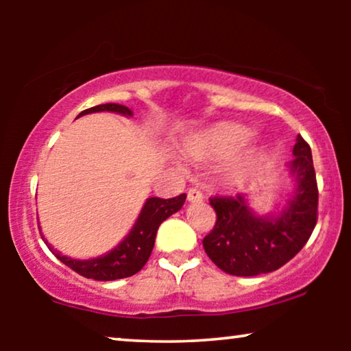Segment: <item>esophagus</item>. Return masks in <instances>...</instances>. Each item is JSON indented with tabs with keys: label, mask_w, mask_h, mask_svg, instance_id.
Listing matches in <instances>:
<instances>
[{
	"label": "esophagus",
	"mask_w": 351,
	"mask_h": 351,
	"mask_svg": "<svg viewBox=\"0 0 351 351\" xmlns=\"http://www.w3.org/2000/svg\"><path fill=\"white\" fill-rule=\"evenodd\" d=\"M186 196H189V201H191V203H198V201L203 199V191L199 189H195V186H191V189H189Z\"/></svg>",
	"instance_id": "obj_1"
}]
</instances>
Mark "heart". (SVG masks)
Instances as JSON below:
<instances>
[{"instance_id": "obj_1", "label": "heart", "mask_w": 351, "mask_h": 351, "mask_svg": "<svg viewBox=\"0 0 351 351\" xmlns=\"http://www.w3.org/2000/svg\"><path fill=\"white\" fill-rule=\"evenodd\" d=\"M251 132L239 124H223L186 143L185 152L195 161H210L233 155L249 141Z\"/></svg>"}]
</instances>
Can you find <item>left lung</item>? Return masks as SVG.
I'll list each match as a JSON object with an SVG mask.
<instances>
[{"mask_svg": "<svg viewBox=\"0 0 351 351\" xmlns=\"http://www.w3.org/2000/svg\"><path fill=\"white\" fill-rule=\"evenodd\" d=\"M292 155L297 191L278 217L254 215L241 193L209 198L217 220L203 247L220 270L234 276L275 271L308 241L318 220V184L311 148L302 136H297Z\"/></svg>", "mask_w": 351, "mask_h": 351, "instance_id": "8db88e82", "label": "left lung"}]
</instances>
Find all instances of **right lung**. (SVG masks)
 <instances>
[{"label": "right lung", "instance_id": "1", "mask_svg": "<svg viewBox=\"0 0 351 351\" xmlns=\"http://www.w3.org/2000/svg\"><path fill=\"white\" fill-rule=\"evenodd\" d=\"M94 112H114L126 114V117H131L132 114L131 110L124 107V105L104 104L84 110V112L80 113V117L81 114ZM185 198V193L169 199L148 198L141 215H138L136 225H134L128 237L113 251H110L102 257L90 258V261H76V258L62 256L54 247H51L47 241L45 243L62 263H65L66 267H70L71 270L84 278H93V280L97 281H113L132 276L142 270L148 261V257H150L153 246H155L158 227L169 215L177 213L184 206Z\"/></svg>", "mask_w": 351, "mask_h": 351}]
</instances>
